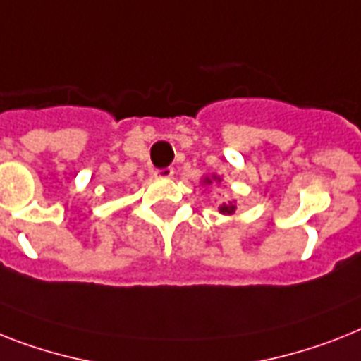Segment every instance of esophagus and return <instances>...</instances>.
<instances>
[{"instance_id": "34e87169", "label": "esophagus", "mask_w": 361, "mask_h": 361, "mask_svg": "<svg viewBox=\"0 0 361 361\" xmlns=\"http://www.w3.org/2000/svg\"><path fill=\"white\" fill-rule=\"evenodd\" d=\"M154 177H159V178H171V177H173V169H171V168L157 169V171H154Z\"/></svg>"}]
</instances>
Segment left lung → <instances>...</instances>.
Wrapping results in <instances>:
<instances>
[{"label": "left lung", "instance_id": "left-lung-1", "mask_svg": "<svg viewBox=\"0 0 361 361\" xmlns=\"http://www.w3.org/2000/svg\"><path fill=\"white\" fill-rule=\"evenodd\" d=\"M223 178L217 173L212 175H202L201 184L202 186H212V184H221ZM219 212L225 214V216H232L236 212V201H221L219 202Z\"/></svg>", "mask_w": 361, "mask_h": 361}]
</instances>
